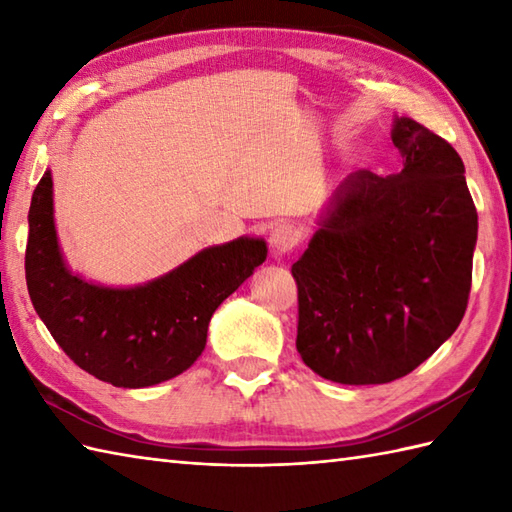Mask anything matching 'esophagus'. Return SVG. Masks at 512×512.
Returning <instances> with one entry per match:
<instances>
[{
    "label": "esophagus",
    "mask_w": 512,
    "mask_h": 512,
    "mask_svg": "<svg viewBox=\"0 0 512 512\" xmlns=\"http://www.w3.org/2000/svg\"><path fill=\"white\" fill-rule=\"evenodd\" d=\"M297 242H299V231L290 224H281L273 233H270V246H273L275 255L288 253V250L297 246Z\"/></svg>",
    "instance_id": "1"
}]
</instances>
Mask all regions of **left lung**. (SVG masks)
<instances>
[{"label":"left lung","instance_id":"left-lung-1","mask_svg":"<svg viewBox=\"0 0 512 512\" xmlns=\"http://www.w3.org/2000/svg\"><path fill=\"white\" fill-rule=\"evenodd\" d=\"M391 140L402 171L352 173L292 264L297 350L343 385L407 376L458 330L469 303L477 211L462 158L409 116L396 118Z\"/></svg>","mask_w":512,"mask_h":512}]
</instances>
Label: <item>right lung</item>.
<instances>
[{
  "label": "right lung",
  "instance_id": "right-lung-1",
  "mask_svg": "<svg viewBox=\"0 0 512 512\" xmlns=\"http://www.w3.org/2000/svg\"><path fill=\"white\" fill-rule=\"evenodd\" d=\"M26 284L52 339L85 372L114 387H149L189 369L217 306L264 264L262 239L204 248L169 275L136 288H103L63 264L43 173L28 211Z\"/></svg>",
  "mask_w": 512,
  "mask_h": 512
}]
</instances>
